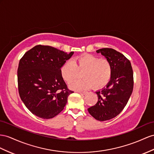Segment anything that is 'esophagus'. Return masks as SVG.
I'll list each match as a JSON object with an SVG mask.
<instances>
[{"instance_id":"1","label":"esophagus","mask_w":154,"mask_h":154,"mask_svg":"<svg viewBox=\"0 0 154 154\" xmlns=\"http://www.w3.org/2000/svg\"><path fill=\"white\" fill-rule=\"evenodd\" d=\"M77 92L81 94H82V95H85V94H86V92H85V91H77Z\"/></svg>"}]
</instances>
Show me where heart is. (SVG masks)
Masks as SVG:
<instances>
[{"label":"heart","mask_w":154,"mask_h":154,"mask_svg":"<svg viewBox=\"0 0 154 154\" xmlns=\"http://www.w3.org/2000/svg\"><path fill=\"white\" fill-rule=\"evenodd\" d=\"M79 72L80 80H74ZM61 76L73 90H86L92 87L99 90L107 85L112 75V67L108 59L100 58L95 55L84 54L66 62L60 68Z\"/></svg>","instance_id":"b5f03b06"}]
</instances>
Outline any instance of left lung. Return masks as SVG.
Here are the masks:
<instances>
[{
	"label": "left lung",
	"mask_w": 154,
	"mask_h": 154,
	"mask_svg": "<svg viewBox=\"0 0 154 154\" xmlns=\"http://www.w3.org/2000/svg\"><path fill=\"white\" fill-rule=\"evenodd\" d=\"M96 52L111 62L112 75L106 88L96 92L97 102L88 111L97 120L106 121L119 115L128 103L133 89V72L129 60L118 51L103 48Z\"/></svg>",
	"instance_id": "1"
}]
</instances>
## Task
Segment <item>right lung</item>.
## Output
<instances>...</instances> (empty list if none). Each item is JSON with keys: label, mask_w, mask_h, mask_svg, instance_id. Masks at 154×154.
<instances>
[{"label": "right lung", "mask_w": 154, "mask_h": 154, "mask_svg": "<svg viewBox=\"0 0 154 154\" xmlns=\"http://www.w3.org/2000/svg\"><path fill=\"white\" fill-rule=\"evenodd\" d=\"M73 54L38 45L20 59L17 69L19 96L33 115L50 119L64 109L73 91L62 77L60 68Z\"/></svg>", "instance_id": "add662e5"}]
</instances>
